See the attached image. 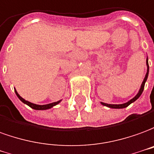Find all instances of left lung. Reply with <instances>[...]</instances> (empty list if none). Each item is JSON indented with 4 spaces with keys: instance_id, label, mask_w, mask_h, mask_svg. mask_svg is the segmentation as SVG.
Returning a JSON list of instances; mask_svg holds the SVG:
<instances>
[{
    "instance_id": "8db88e82",
    "label": "left lung",
    "mask_w": 154,
    "mask_h": 154,
    "mask_svg": "<svg viewBox=\"0 0 154 154\" xmlns=\"http://www.w3.org/2000/svg\"><path fill=\"white\" fill-rule=\"evenodd\" d=\"M147 65H148V71H147V74L145 75V78L143 79V81L142 83V85H141V88L139 89V91H138V94L134 97V98H133L131 100H129L128 102L125 103H123V104H109V103H101L104 106H107V107H109V108H112V109H123V108H126L128 107L130 103H132L133 102H134L135 100H138L139 96L142 94V93L143 91V89H144V85H145V82H146V80L148 79V75H149V63H148V59H147Z\"/></svg>"
}]
</instances>
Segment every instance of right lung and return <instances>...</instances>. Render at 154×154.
<instances>
[{"label": "right lung", "mask_w": 154, "mask_h": 154, "mask_svg": "<svg viewBox=\"0 0 154 154\" xmlns=\"http://www.w3.org/2000/svg\"><path fill=\"white\" fill-rule=\"evenodd\" d=\"M15 92H16L17 97H18L20 100L22 101L23 103H26V104H27L28 106H30V108H32V109H37V110L48 109H51V108H52V107L54 106V105H56V104H58V103H60V101H61V100H59V101H57V102H54V103H49V104H45V105H39V104H35V103H30V102H29V101H27V100H24L22 97L20 96L19 94L16 92V90H15Z\"/></svg>", "instance_id": "obj_1"}]
</instances>
